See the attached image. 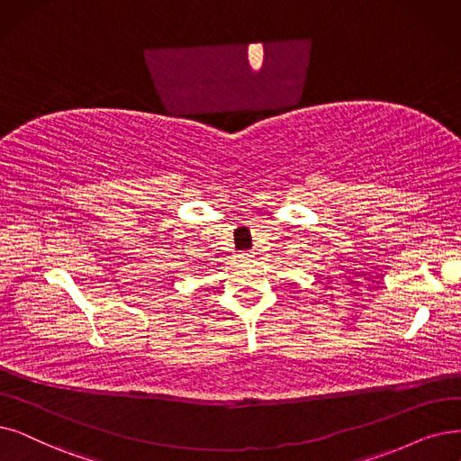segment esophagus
I'll use <instances>...</instances> for the list:
<instances>
[{"instance_id": "obj_1", "label": "esophagus", "mask_w": 461, "mask_h": 461, "mask_svg": "<svg viewBox=\"0 0 461 461\" xmlns=\"http://www.w3.org/2000/svg\"><path fill=\"white\" fill-rule=\"evenodd\" d=\"M238 257H240V261H244V263H251L255 259V255L251 251H242Z\"/></svg>"}]
</instances>
